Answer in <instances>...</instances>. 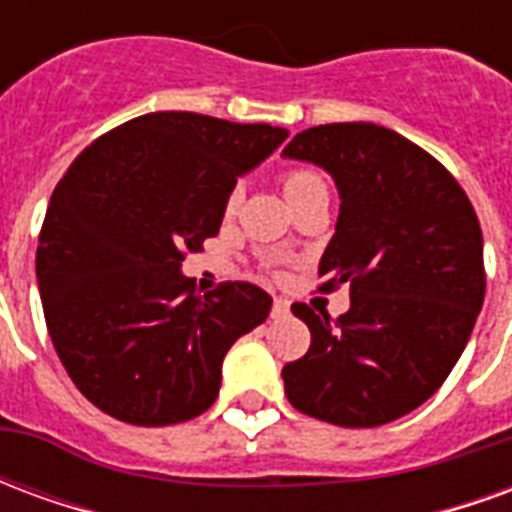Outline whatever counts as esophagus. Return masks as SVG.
Returning a JSON list of instances; mask_svg holds the SVG:
<instances>
[{"label":"esophagus","instance_id":"34e87169","mask_svg":"<svg viewBox=\"0 0 512 512\" xmlns=\"http://www.w3.org/2000/svg\"><path fill=\"white\" fill-rule=\"evenodd\" d=\"M290 315V301L288 299H274L271 307V318H288Z\"/></svg>","mask_w":512,"mask_h":512}]
</instances>
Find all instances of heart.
Here are the masks:
<instances>
[{"label": "heart", "mask_w": 512, "mask_h": 512, "mask_svg": "<svg viewBox=\"0 0 512 512\" xmlns=\"http://www.w3.org/2000/svg\"><path fill=\"white\" fill-rule=\"evenodd\" d=\"M315 191H326V183H323V178L315 169H290L288 175H285V194H288L290 202L301 200L307 194H315ZM241 200H244V189L241 186H233V189L227 191L222 208L224 219H233L238 208H241Z\"/></svg>", "instance_id": "b5f03b06"}]
</instances>
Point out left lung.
<instances>
[{
	"label": "left lung",
	"instance_id": "obj_1",
	"mask_svg": "<svg viewBox=\"0 0 512 512\" xmlns=\"http://www.w3.org/2000/svg\"><path fill=\"white\" fill-rule=\"evenodd\" d=\"M285 158L323 167L340 191L318 266L351 288L332 321L293 304L310 351L282 367L290 406L340 428H376L422 406L450 376L485 299L483 233L466 191L422 147L376 123L301 131Z\"/></svg>",
	"mask_w": 512,
	"mask_h": 512
}]
</instances>
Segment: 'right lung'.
Returning <instances> with one entry per match:
<instances>
[{
  "label": "right lung",
  "mask_w": 512,
  "mask_h": 512,
  "mask_svg": "<svg viewBox=\"0 0 512 512\" xmlns=\"http://www.w3.org/2000/svg\"><path fill=\"white\" fill-rule=\"evenodd\" d=\"M285 139L268 123L150 112L62 175L35 271L57 356L104 414L158 428L213 406L224 354L266 321L271 296L249 282L197 296L180 263L219 233L235 180Z\"/></svg>",
  "instance_id": "1"
}]
</instances>
